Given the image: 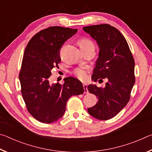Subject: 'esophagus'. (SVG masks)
<instances>
[{
    "mask_svg": "<svg viewBox=\"0 0 152 152\" xmlns=\"http://www.w3.org/2000/svg\"><path fill=\"white\" fill-rule=\"evenodd\" d=\"M83 87H84V93H85V94L88 93V89H87V84H83Z\"/></svg>",
    "mask_w": 152,
    "mask_h": 152,
    "instance_id": "1",
    "label": "esophagus"
}]
</instances>
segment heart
Returning a JSON list of instances; mask_svg holds the SVG:
<instances>
[{
	"label": "heart",
	"mask_w": 152,
	"mask_h": 152,
	"mask_svg": "<svg viewBox=\"0 0 152 152\" xmlns=\"http://www.w3.org/2000/svg\"><path fill=\"white\" fill-rule=\"evenodd\" d=\"M79 45L82 49L89 47V46L94 47V43H92L91 40L87 39V38H82L79 41ZM87 73H88V71L82 68H76L74 72V74H75V76L78 79L81 80H85L87 78Z\"/></svg>",
	"instance_id": "b5f03b06"
}]
</instances>
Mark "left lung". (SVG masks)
<instances>
[{"label":"left lung","mask_w":152,"mask_h":152,"mask_svg":"<svg viewBox=\"0 0 152 152\" xmlns=\"http://www.w3.org/2000/svg\"><path fill=\"white\" fill-rule=\"evenodd\" d=\"M83 30L96 41L100 50L92 80H108L104 88L96 84L88 86L90 93L98 98L96 104L88 112L97 119H110L129 101L135 82L134 59L127 41L115 27L101 24L84 27Z\"/></svg>","instance_id":"obj_1"}]
</instances>
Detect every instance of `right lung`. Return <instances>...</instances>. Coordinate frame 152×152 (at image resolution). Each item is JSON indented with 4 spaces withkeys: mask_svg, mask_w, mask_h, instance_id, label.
I'll return each instance as SVG.
<instances>
[{
    "mask_svg": "<svg viewBox=\"0 0 152 152\" xmlns=\"http://www.w3.org/2000/svg\"><path fill=\"white\" fill-rule=\"evenodd\" d=\"M77 31L48 27L33 36L25 50L19 73L22 96L28 111L42 123L57 121L65 113L69 98L84 93L82 82L73 77L64 78L63 84L50 82L51 70L61 61V46Z\"/></svg>",
    "mask_w": 152,
    "mask_h": 152,
    "instance_id": "obj_1",
    "label": "right lung"
}]
</instances>
